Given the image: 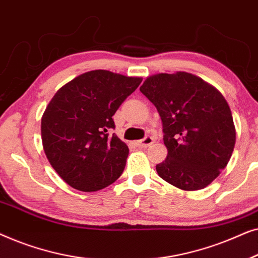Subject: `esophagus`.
<instances>
[{"label":"esophagus","instance_id":"esophagus-1","mask_svg":"<svg viewBox=\"0 0 258 258\" xmlns=\"http://www.w3.org/2000/svg\"><path fill=\"white\" fill-rule=\"evenodd\" d=\"M154 143V139L151 136H146L143 140L139 141V142H136V146L140 147V148H147L149 147L150 144Z\"/></svg>","mask_w":258,"mask_h":258}]
</instances>
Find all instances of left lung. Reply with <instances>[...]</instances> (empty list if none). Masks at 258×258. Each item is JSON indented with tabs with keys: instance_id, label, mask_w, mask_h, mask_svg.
Instances as JSON below:
<instances>
[{
	"instance_id": "8db88e82",
	"label": "left lung",
	"mask_w": 258,
	"mask_h": 258,
	"mask_svg": "<svg viewBox=\"0 0 258 258\" xmlns=\"http://www.w3.org/2000/svg\"><path fill=\"white\" fill-rule=\"evenodd\" d=\"M140 90L162 119L168 155L156 165L158 176L182 190L206 188L227 167L236 142L223 95L184 72L149 76Z\"/></svg>"
}]
</instances>
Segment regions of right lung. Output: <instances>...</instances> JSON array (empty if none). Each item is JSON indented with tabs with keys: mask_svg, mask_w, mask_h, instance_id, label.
<instances>
[{
	"mask_svg": "<svg viewBox=\"0 0 258 258\" xmlns=\"http://www.w3.org/2000/svg\"><path fill=\"white\" fill-rule=\"evenodd\" d=\"M142 82L108 70H91L59 88L42 116L44 153L63 181L97 191L124 170L129 149L115 134L112 116Z\"/></svg>",
	"mask_w": 258,
	"mask_h": 258,
	"instance_id": "obj_1",
	"label": "right lung"
}]
</instances>
